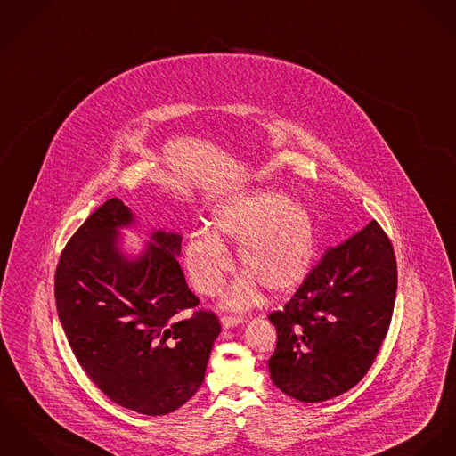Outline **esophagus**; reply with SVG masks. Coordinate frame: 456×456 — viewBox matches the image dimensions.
Wrapping results in <instances>:
<instances>
[{
	"label": "esophagus",
	"mask_w": 456,
	"mask_h": 456,
	"mask_svg": "<svg viewBox=\"0 0 456 456\" xmlns=\"http://www.w3.org/2000/svg\"><path fill=\"white\" fill-rule=\"evenodd\" d=\"M244 319L242 317H232V315H223L221 317V324L224 330H230V328H235L239 324H242Z\"/></svg>",
	"instance_id": "esophagus-1"
}]
</instances>
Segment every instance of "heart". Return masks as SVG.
Instances as JSON below:
<instances>
[{"label":"heart","instance_id":"b5f03b06","mask_svg":"<svg viewBox=\"0 0 456 456\" xmlns=\"http://www.w3.org/2000/svg\"><path fill=\"white\" fill-rule=\"evenodd\" d=\"M223 240L237 242V257L246 270L226 290L228 308H246L259 296V284L272 292L296 289L308 275L317 228L312 210L275 190H257L212 212L210 230L191 232L184 244V265L191 286L204 296L217 294L232 268Z\"/></svg>","mask_w":456,"mask_h":456}]
</instances>
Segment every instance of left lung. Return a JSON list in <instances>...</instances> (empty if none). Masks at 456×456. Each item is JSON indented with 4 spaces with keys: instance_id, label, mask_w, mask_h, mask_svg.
Returning a JSON list of instances; mask_svg holds the SVG:
<instances>
[{
    "instance_id": "8db88e82",
    "label": "left lung",
    "mask_w": 456,
    "mask_h": 456,
    "mask_svg": "<svg viewBox=\"0 0 456 456\" xmlns=\"http://www.w3.org/2000/svg\"><path fill=\"white\" fill-rule=\"evenodd\" d=\"M395 290V254L376 221L328 248L284 310L268 317L277 330L268 361L277 388L322 403L355 387L388 331Z\"/></svg>"
}]
</instances>
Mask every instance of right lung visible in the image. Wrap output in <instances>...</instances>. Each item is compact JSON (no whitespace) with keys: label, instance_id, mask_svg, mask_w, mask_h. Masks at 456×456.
<instances>
[{"label":"right lung","instance_id":"add662e5","mask_svg":"<svg viewBox=\"0 0 456 456\" xmlns=\"http://www.w3.org/2000/svg\"><path fill=\"white\" fill-rule=\"evenodd\" d=\"M120 199L104 202L78 228L55 270L59 321L83 371L118 406L159 416L200 388L221 324L197 310L177 263L181 235L153 232L130 257L118 244L134 224Z\"/></svg>","mask_w":456,"mask_h":456}]
</instances>
